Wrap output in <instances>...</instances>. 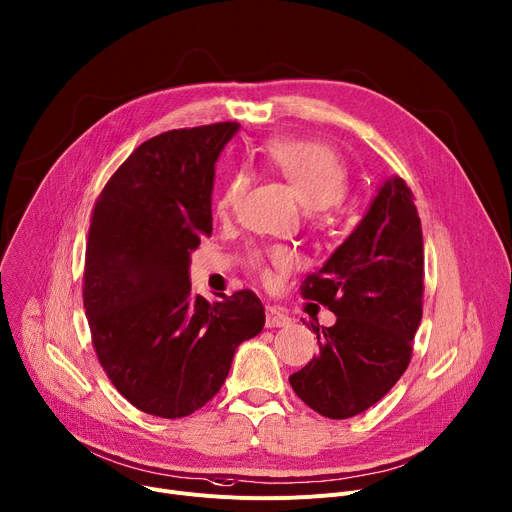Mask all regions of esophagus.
<instances>
[{
  "mask_svg": "<svg viewBox=\"0 0 512 512\" xmlns=\"http://www.w3.org/2000/svg\"><path fill=\"white\" fill-rule=\"evenodd\" d=\"M292 322V318L280 310L277 306H267V320L265 324L269 329H277V327H288V324Z\"/></svg>",
  "mask_w": 512,
  "mask_h": 512,
  "instance_id": "obj_1",
  "label": "esophagus"
}]
</instances>
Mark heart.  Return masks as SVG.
Segmentation results:
<instances>
[{
    "instance_id": "obj_1",
    "label": "heart",
    "mask_w": 512,
    "mask_h": 512,
    "mask_svg": "<svg viewBox=\"0 0 512 512\" xmlns=\"http://www.w3.org/2000/svg\"><path fill=\"white\" fill-rule=\"evenodd\" d=\"M263 163L277 177H282L298 196L300 204L310 210H327L339 204L349 185L345 161L329 147L294 138H275L263 147ZM251 177L245 171L232 173L216 200V210L228 214L239 204L249 188ZM292 265V253L284 247H273L251 257V267L269 282L275 271H286Z\"/></svg>"
}]
</instances>
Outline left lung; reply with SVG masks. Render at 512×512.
I'll return each instance as SVG.
<instances>
[{"label": "left lung", "mask_w": 512, "mask_h": 512, "mask_svg": "<svg viewBox=\"0 0 512 512\" xmlns=\"http://www.w3.org/2000/svg\"><path fill=\"white\" fill-rule=\"evenodd\" d=\"M423 230L402 177L384 179L351 235L302 296L337 316L312 331L320 351L290 376L298 398L327 418H349L380 402L406 371L423 318Z\"/></svg>", "instance_id": "1"}]
</instances>
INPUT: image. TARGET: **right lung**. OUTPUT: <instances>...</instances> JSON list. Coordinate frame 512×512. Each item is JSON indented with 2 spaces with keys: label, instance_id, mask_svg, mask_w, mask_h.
Here are the masks:
<instances>
[{
  "label": "right lung",
  "instance_id": "right-lung-1",
  "mask_svg": "<svg viewBox=\"0 0 512 512\" xmlns=\"http://www.w3.org/2000/svg\"><path fill=\"white\" fill-rule=\"evenodd\" d=\"M237 122L149 138L110 177L91 216L83 308L98 359L138 410L181 418L222 388L237 347L263 331L251 290L208 302L190 263L212 235L214 165Z\"/></svg>",
  "mask_w": 512,
  "mask_h": 512
}]
</instances>
